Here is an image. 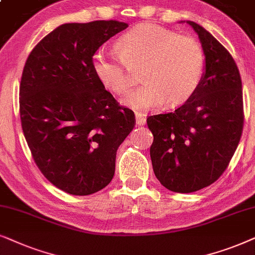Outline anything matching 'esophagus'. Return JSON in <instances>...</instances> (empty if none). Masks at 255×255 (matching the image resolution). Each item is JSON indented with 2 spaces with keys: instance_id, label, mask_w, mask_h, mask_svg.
Wrapping results in <instances>:
<instances>
[{
  "instance_id": "obj_1",
  "label": "esophagus",
  "mask_w": 255,
  "mask_h": 255,
  "mask_svg": "<svg viewBox=\"0 0 255 255\" xmlns=\"http://www.w3.org/2000/svg\"><path fill=\"white\" fill-rule=\"evenodd\" d=\"M135 120H136V125L137 126H143L145 125V117L143 114L137 113L136 117H135Z\"/></svg>"
}]
</instances>
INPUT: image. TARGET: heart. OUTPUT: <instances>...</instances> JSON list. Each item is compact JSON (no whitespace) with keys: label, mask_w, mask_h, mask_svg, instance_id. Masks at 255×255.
<instances>
[{"label":"heart","mask_w":255,"mask_h":255,"mask_svg":"<svg viewBox=\"0 0 255 255\" xmlns=\"http://www.w3.org/2000/svg\"><path fill=\"white\" fill-rule=\"evenodd\" d=\"M120 56L99 49L93 56V71L101 85L115 94L131 86L128 67L142 66L143 84L128 93L122 104L133 110H156L185 103L201 84L205 57L201 44L188 36L154 24H140L118 39Z\"/></svg>","instance_id":"1"}]
</instances>
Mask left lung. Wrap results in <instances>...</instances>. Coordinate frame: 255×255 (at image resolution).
<instances>
[{"instance_id": "8db88e82", "label": "left lung", "mask_w": 255, "mask_h": 255, "mask_svg": "<svg viewBox=\"0 0 255 255\" xmlns=\"http://www.w3.org/2000/svg\"><path fill=\"white\" fill-rule=\"evenodd\" d=\"M186 23L204 51L201 84L177 110L147 119L154 135L150 158L156 178L179 193L198 191L222 176L238 147L244 125L236 62L208 30L192 21Z\"/></svg>"}]
</instances>
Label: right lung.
Returning a JSON list of instances; mask_svg holds the SVG:
<instances>
[{"label": "right lung", "mask_w": 255, "mask_h": 255, "mask_svg": "<svg viewBox=\"0 0 255 255\" xmlns=\"http://www.w3.org/2000/svg\"><path fill=\"white\" fill-rule=\"evenodd\" d=\"M119 21L66 23L33 47L23 69L19 114L42 174L70 195L110 184L120 144L133 130L134 112L119 106L93 71V56L127 28Z\"/></svg>", "instance_id": "right-lung-1"}]
</instances>
